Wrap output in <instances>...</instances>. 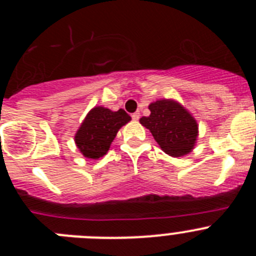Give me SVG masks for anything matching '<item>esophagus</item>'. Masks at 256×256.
I'll list each match as a JSON object with an SVG mask.
<instances>
[{"label":"esophagus","mask_w":256,"mask_h":256,"mask_svg":"<svg viewBox=\"0 0 256 256\" xmlns=\"http://www.w3.org/2000/svg\"><path fill=\"white\" fill-rule=\"evenodd\" d=\"M132 119H133V120H138V119H140V112H133V114H132Z\"/></svg>","instance_id":"1"}]
</instances>
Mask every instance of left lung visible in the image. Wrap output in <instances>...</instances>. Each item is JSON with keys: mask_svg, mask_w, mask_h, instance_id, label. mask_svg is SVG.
<instances>
[{"mask_svg": "<svg viewBox=\"0 0 256 256\" xmlns=\"http://www.w3.org/2000/svg\"><path fill=\"white\" fill-rule=\"evenodd\" d=\"M150 116L140 123L148 130L164 152L178 158L191 152L198 138V123L186 108L173 100L150 104Z\"/></svg>", "mask_w": 256, "mask_h": 256, "instance_id": "left-lung-1", "label": "left lung"}]
</instances>
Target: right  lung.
Returning a JSON list of instances; mask_svg holds the SVG:
<instances>
[{
  "instance_id": "obj_1",
  "label": "right lung",
  "mask_w": 256,
  "mask_h": 256,
  "mask_svg": "<svg viewBox=\"0 0 256 256\" xmlns=\"http://www.w3.org/2000/svg\"><path fill=\"white\" fill-rule=\"evenodd\" d=\"M130 120L123 108L112 112L101 106L94 108L76 132V146L88 159H98L108 152L118 130Z\"/></svg>"
}]
</instances>
